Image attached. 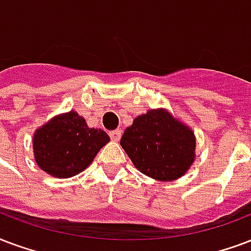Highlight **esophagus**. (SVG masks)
Masks as SVG:
<instances>
[{
	"label": "esophagus",
	"mask_w": 251,
	"mask_h": 251,
	"mask_svg": "<svg viewBox=\"0 0 251 251\" xmlns=\"http://www.w3.org/2000/svg\"><path fill=\"white\" fill-rule=\"evenodd\" d=\"M120 136H122V131L120 129H115V131H111L110 137L112 141H119L120 140Z\"/></svg>",
	"instance_id": "34e87169"
}]
</instances>
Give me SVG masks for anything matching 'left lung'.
<instances>
[{
	"instance_id": "left-lung-1",
	"label": "left lung",
	"mask_w": 251,
	"mask_h": 251,
	"mask_svg": "<svg viewBox=\"0 0 251 251\" xmlns=\"http://www.w3.org/2000/svg\"><path fill=\"white\" fill-rule=\"evenodd\" d=\"M120 146L141 173L159 181L184 176L196 157L195 132L164 108L137 116Z\"/></svg>"
}]
</instances>
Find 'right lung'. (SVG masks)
<instances>
[{
	"label": "right lung",
	"mask_w": 251,
	"mask_h": 251,
	"mask_svg": "<svg viewBox=\"0 0 251 251\" xmlns=\"http://www.w3.org/2000/svg\"><path fill=\"white\" fill-rule=\"evenodd\" d=\"M110 141L100 128H90L75 111L58 115L38 128L33 137L35 161L42 171L69 178L87 168Z\"/></svg>",
	"instance_id": "obj_1"
}]
</instances>
